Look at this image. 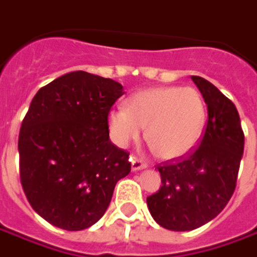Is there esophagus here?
I'll list each match as a JSON object with an SVG mask.
<instances>
[{
	"label": "esophagus",
	"instance_id": "obj_1",
	"mask_svg": "<svg viewBox=\"0 0 257 257\" xmlns=\"http://www.w3.org/2000/svg\"><path fill=\"white\" fill-rule=\"evenodd\" d=\"M131 164H132V171H140V169H146L147 168V164L145 161H142L136 157H131Z\"/></svg>",
	"mask_w": 257,
	"mask_h": 257
}]
</instances>
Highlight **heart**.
<instances>
[{
    "mask_svg": "<svg viewBox=\"0 0 257 257\" xmlns=\"http://www.w3.org/2000/svg\"><path fill=\"white\" fill-rule=\"evenodd\" d=\"M206 106L194 88L158 86L136 92L126 108H112L107 115L111 140L118 147L136 142L146 128V140L162 160L187 156L202 139Z\"/></svg>",
    "mask_w": 257,
    "mask_h": 257,
    "instance_id": "obj_1",
    "label": "heart"
}]
</instances>
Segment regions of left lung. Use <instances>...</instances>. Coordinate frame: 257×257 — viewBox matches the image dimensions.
Wrapping results in <instances>:
<instances>
[{"label": "left lung", "instance_id": "left-lung-1", "mask_svg": "<svg viewBox=\"0 0 257 257\" xmlns=\"http://www.w3.org/2000/svg\"><path fill=\"white\" fill-rule=\"evenodd\" d=\"M191 79L208 107L199 147L190 156L158 165L161 189L147 197L153 219L172 231L204 226L224 209L235 190L243 132L234 103L205 78Z\"/></svg>", "mask_w": 257, "mask_h": 257}]
</instances>
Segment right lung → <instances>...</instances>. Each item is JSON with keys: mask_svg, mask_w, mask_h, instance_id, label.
Returning <instances> with one entry per match:
<instances>
[{"mask_svg": "<svg viewBox=\"0 0 257 257\" xmlns=\"http://www.w3.org/2000/svg\"><path fill=\"white\" fill-rule=\"evenodd\" d=\"M123 86L73 71L38 90L19 134L20 182L53 226L78 231L104 215L114 187L131 172L129 153L108 138L107 115Z\"/></svg>", "mask_w": 257, "mask_h": 257, "instance_id": "obj_1", "label": "right lung"}]
</instances>
